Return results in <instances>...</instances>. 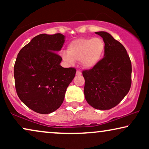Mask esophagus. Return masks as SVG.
<instances>
[{
    "instance_id": "1",
    "label": "esophagus",
    "mask_w": 149,
    "mask_h": 149,
    "mask_svg": "<svg viewBox=\"0 0 149 149\" xmlns=\"http://www.w3.org/2000/svg\"><path fill=\"white\" fill-rule=\"evenodd\" d=\"M81 74H82V72H81L80 70H77V72H76L77 75H81Z\"/></svg>"
}]
</instances>
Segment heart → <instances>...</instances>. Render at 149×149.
Segmentation results:
<instances>
[{
	"label": "heart",
	"instance_id": "heart-1",
	"mask_svg": "<svg viewBox=\"0 0 149 149\" xmlns=\"http://www.w3.org/2000/svg\"><path fill=\"white\" fill-rule=\"evenodd\" d=\"M105 51V44L100 38H78L69 44L68 51L62 53V57L69 64L80 60L81 66L91 68L98 64Z\"/></svg>",
	"mask_w": 149,
	"mask_h": 149
}]
</instances>
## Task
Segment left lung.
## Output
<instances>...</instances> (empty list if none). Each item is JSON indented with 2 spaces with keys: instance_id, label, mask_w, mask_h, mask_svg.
<instances>
[{
  "instance_id": "obj_1",
  "label": "left lung",
  "mask_w": 149,
  "mask_h": 149,
  "mask_svg": "<svg viewBox=\"0 0 149 149\" xmlns=\"http://www.w3.org/2000/svg\"><path fill=\"white\" fill-rule=\"evenodd\" d=\"M105 44L104 58L89 70L83 71L84 94L95 109L115 107L129 92L132 84V63L121 42L107 32H97Z\"/></svg>"
}]
</instances>
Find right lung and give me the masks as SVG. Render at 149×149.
<instances>
[{
	"label": "right lung",
	"mask_w": 149,
	"mask_h": 149,
	"mask_svg": "<svg viewBox=\"0 0 149 149\" xmlns=\"http://www.w3.org/2000/svg\"><path fill=\"white\" fill-rule=\"evenodd\" d=\"M65 36L60 33L40 34L19 51L14 65L16 92L24 104L40 114L60 107L65 93L76 74L74 68L60 66L57 54Z\"/></svg>",
	"instance_id": "1"
}]
</instances>
